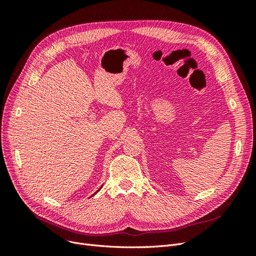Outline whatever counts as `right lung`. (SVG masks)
<instances>
[{
	"label": "right lung",
	"instance_id": "obj_1",
	"mask_svg": "<svg viewBox=\"0 0 256 256\" xmlns=\"http://www.w3.org/2000/svg\"><path fill=\"white\" fill-rule=\"evenodd\" d=\"M97 192H98V191H97Z\"/></svg>",
	"mask_w": 256,
	"mask_h": 256
}]
</instances>
